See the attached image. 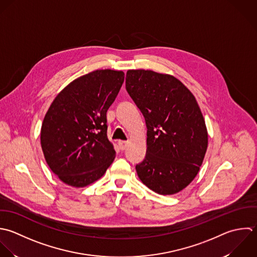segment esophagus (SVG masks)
<instances>
[{
	"label": "esophagus",
	"instance_id": "34e87169",
	"mask_svg": "<svg viewBox=\"0 0 257 257\" xmlns=\"http://www.w3.org/2000/svg\"><path fill=\"white\" fill-rule=\"evenodd\" d=\"M118 145H119V147H120L121 150H125L126 147H127V145H128V141H119V142H118Z\"/></svg>",
	"mask_w": 257,
	"mask_h": 257
}]
</instances>
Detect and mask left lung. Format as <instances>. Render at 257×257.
Here are the masks:
<instances>
[{
	"label": "left lung",
	"instance_id": "left-lung-1",
	"mask_svg": "<svg viewBox=\"0 0 257 257\" xmlns=\"http://www.w3.org/2000/svg\"><path fill=\"white\" fill-rule=\"evenodd\" d=\"M126 90L147 127L146 156L136 165L140 180L158 194L178 193L197 175L208 145L195 97L175 77L151 70H128Z\"/></svg>",
	"mask_w": 257,
	"mask_h": 257
}]
</instances>
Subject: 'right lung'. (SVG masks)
Wrapping results in <instances>:
<instances>
[{"label": "right lung", "mask_w": 257, "mask_h": 257, "mask_svg": "<svg viewBox=\"0 0 257 257\" xmlns=\"http://www.w3.org/2000/svg\"><path fill=\"white\" fill-rule=\"evenodd\" d=\"M123 82L122 71L96 70L71 82L52 102L42 124L41 146L50 169L64 183L85 187L114 161L106 113Z\"/></svg>", "instance_id": "add662e5"}]
</instances>
